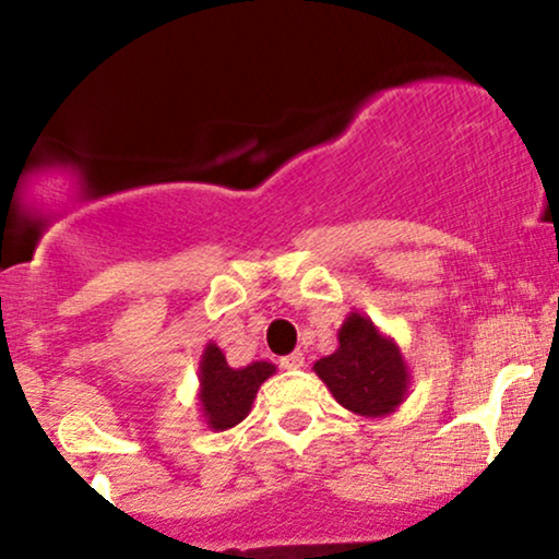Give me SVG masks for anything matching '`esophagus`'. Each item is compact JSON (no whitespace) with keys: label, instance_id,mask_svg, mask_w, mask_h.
Returning <instances> with one entry per match:
<instances>
[{"label":"esophagus","instance_id":"obj_1","mask_svg":"<svg viewBox=\"0 0 559 559\" xmlns=\"http://www.w3.org/2000/svg\"><path fill=\"white\" fill-rule=\"evenodd\" d=\"M305 365V355L301 352H292V355L281 357V368L284 370H299Z\"/></svg>","mask_w":559,"mask_h":559}]
</instances>
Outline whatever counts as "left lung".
Segmentation results:
<instances>
[{
	"mask_svg": "<svg viewBox=\"0 0 559 559\" xmlns=\"http://www.w3.org/2000/svg\"><path fill=\"white\" fill-rule=\"evenodd\" d=\"M333 400L362 418H383L404 402L409 368L400 344L362 312L352 310L338 329V346L312 365Z\"/></svg>",
	"mask_w": 559,
	"mask_h": 559,
	"instance_id": "left-lung-1",
	"label": "left lung"
}]
</instances>
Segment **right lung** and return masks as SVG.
Segmentation results:
<instances>
[{"mask_svg":"<svg viewBox=\"0 0 559 559\" xmlns=\"http://www.w3.org/2000/svg\"><path fill=\"white\" fill-rule=\"evenodd\" d=\"M275 373L273 362H252L247 368H230L215 342L204 346L199 357V409L210 431H228L239 426L252 409L262 383Z\"/></svg>","mask_w":559,"mask_h":559,"instance_id":"right-lung-1","label":"right lung"}]
</instances>
